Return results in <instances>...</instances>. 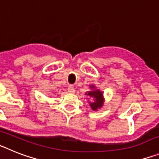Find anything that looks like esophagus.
<instances>
[{
	"mask_svg": "<svg viewBox=\"0 0 159 159\" xmlns=\"http://www.w3.org/2000/svg\"><path fill=\"white\" fill-rule=\"evenodd\" d=\"M67 91H68V92H70V93H74V92H75V88H74V87H73L72 85H69L68 88H67Z\"/></svg>",
	"mask_w": 159,
	"mask_h": 159,
	"instance_id": "1",
	"label": "esophagus"
}]
</instances>
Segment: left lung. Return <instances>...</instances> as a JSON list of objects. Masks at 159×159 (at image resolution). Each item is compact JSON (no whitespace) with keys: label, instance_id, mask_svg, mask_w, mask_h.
Wrapping results in <instances>:
<instances>
[{"label":"left lung","instance_id":"obj_1","mask_svg":"<svg viewBox=\"0 0 159 159\" xmlns=\"http://www.w3.org/2000/svg\"><path fill=\"white\" fill-rule=\"evenodd\" d=\"M90 88L91 91L86 92L85 95L90 97L91 99H93V102H90L88 100V103H89L90 107L93 111H98L99 109L102 107L103 104H104V96H103V92H101L100 90L95 87V85L92 84L90 85Z\"/></svg>","mask_w":159,"mask_h":159}]
</instances>
